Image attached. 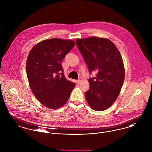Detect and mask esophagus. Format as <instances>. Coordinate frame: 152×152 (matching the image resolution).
Returning <instances> with one entry per match:
<instances>
[{
	"instance_id": "obj_1",
	"label": "esophagus",
	"mask_w": 152,
	"mask_h": 152,
	"mask_svg": "<svg viewBox=\"0 0 152 152\" xmlns=\"http://www.w3.org/2000/svg\"><path fill=\"white\" fill-rule=\"evenodd\" d=\"M82 79L81 77H79V78L78 79V80H77V84H79V83L82 82Z\"/></svg>"
}]
</instances>
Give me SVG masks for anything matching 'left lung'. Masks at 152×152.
<instances>
[{
	"label": "left lung",
	"mask_w": 152,
	"mask_h": 152,
	"mask_svg": "<svg viewBox=\"0 0 152 152\" xmlns=\"http://www.w3.org/2000/svg\"><path fill=\"white\" fill-rule=\"evenodd\" d=\"M77 46L91 73L90 88L85 93L93 110L102 111L110 107L117 99L124 79V68L121 53L109 39L96 37L77 39Z\"/></svg>",
	"instance_id": "1"
}]
</instances>
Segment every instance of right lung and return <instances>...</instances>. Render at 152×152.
<instances>
[{"label": "right lung", "instance_id": "obj_1", "mask_svg": "<svg viewBox=\"0 0 152 152\" xmlns=\"http://www.w3.org/2000/svg\"><path fill=\"white\" fill-rule=\"evenodd\" d=\"M75 45L73 40L47 39L34 46L28 55L26 68L31 91L50 109L63 106L75 86L65 78L61 64Z\"/></svg>", "mask_w": 152, "mask_h": 152}]
</instances>
